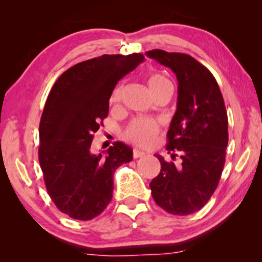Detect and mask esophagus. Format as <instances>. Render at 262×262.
<instances>
[{
  "instance_id": "esophagus-1",
  "label": "esophagus",
  "mask_w": 262,
  "mask_h": 262,
  "mask_svg": "<svg viewBox=\"0 0 262 262\" xmlns=\"http://www.w3.org/2000/svg\"><path fill=\"white\" fill-rule=\"evenodd\" d=\"M143 156H145V152L141 151L139 149H134L133 150V158L134 159H138V158H143Z\"/></svg>"
}]
</instances>
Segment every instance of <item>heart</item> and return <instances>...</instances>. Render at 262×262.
Instances as JSON below:
<instances>
[{
  "label": "heart",
  "instance_id": "b5f03b06",
  "mask_svg": "<svg viewBox=\"0 0 262 262\" xmlns=\"http://www.w3.org/2000/svg\"><path fill=\"white\" fill-rule=\"evenodd\" d=\"M170 83V81L160 74H150L148 77V85L151 93L158 91L162 86ZM122 87L118 86L114 90L112 100L118 101L121 97ZM159 134V124L155 121L149 118L134 119L124 132V138L132 143L140 146H148L154 143L156 135Z\"/></svg>",
  "mask_w": 262,
  "mask_h": 262
}]
</instances>
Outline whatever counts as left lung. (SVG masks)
Segmentation results:
<instances>
[{
    "label": "left lung",
    "mask_w": 262,
    "mask_h": 262,
    "mask_svg": "<svg viewBox=\"0 0 262 262\" xmlns=\"http://www.w3.org/2000/svg\"><path fill=\"white\" fill-rule=\"evenodd\" d=\"M149 58L170 68L179 81L177 110L167 132L166 150L180 165L165 161L150 182L151 196L170 214L200 210L217 188L228 145V116L221 89L212 73L187 54L154 49Z\"/></svg>",
    "instance_id": "1"
}]
</instances>
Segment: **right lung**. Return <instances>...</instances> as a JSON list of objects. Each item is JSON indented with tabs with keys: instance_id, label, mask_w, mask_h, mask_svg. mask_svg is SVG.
Returning <instances> with one entry per match:
<instances>
[{
	"instance_id": "obj_1",
	"label": "right lung",
	"mask_w": 262,
	"mask_h": 262,
	"mask_svg": "<svg viewBox=\"0 0 262 262\" xmlns=\"http://www.w3.org/2000/svg\"><path fill=\"white\" fill-rule=\"evenodd\" d=\"M144 59L134 53L79 62L60 75L48 96L39 124V164L50 198L70 218L100 215L112 200L114 171L133 160V150L121 141L98 155L91 144L117 82Z\"/></svg>"
}]
</instances>
